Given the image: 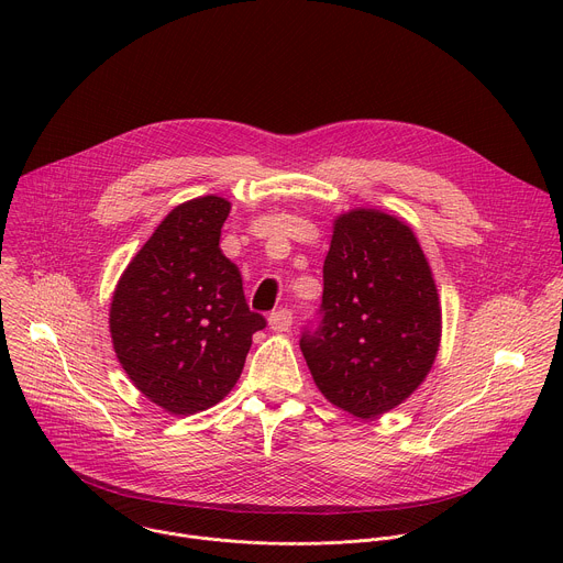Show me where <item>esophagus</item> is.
I'll use <instances>...</instances> for the list:
<instances>
[{
    "mask_svg": "<svg viewBox=\"0 0 563 563\" xmlns=\"http://www.w3.org/2000/svg\"><path fill=\"white\" fill-rule=\"evenodd\" d=\"M291 311L289 309H276L269 313V330L272 332H287L291 328Z\"/></svg>",
    "mask_w": 563,
    "mask_h": 563,
    "instance_id": "obj_1",
    "label": "esophagus"
}]
</instances>
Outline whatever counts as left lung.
I'll return each instance as SVG.
<instances>
[{"label":"left lung","instance_id":"left-lung-1","mask_svg":"<svg viewBox=\"0 0 563 563\" xmlns=\"http://www.w3.org/2000/svg\"><path fill=\"white\" fill-rule=\"evenodd\" d=\"M300 350L316 387L356 419L404 404L441 345V302L415 231L378 209L334 220L323 265V305Z\"/></svg>","mask_w":563,"mask_h":563}]
</instances>
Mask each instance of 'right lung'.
I'll use <instances>...</instances> for the list:
<instances>
[{"label":"right lung","instance_id":"right-lung-1","mask_svg":"<svg viewBox=\"0 0 563 563\" xmlns=\"http://www.w3.org/2000/svg\"><path fill=\"white\" fill-rule=\"evenodd\" d=\"M231 202L200 196L172 209L122 272L109 309L115 356L133 385L165 412L189 417L231 391L252 336L238 267L220 252Z\"/></svg>","mask_w":563,"mask_h":563}]
</instances>
